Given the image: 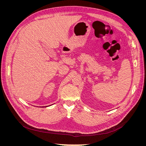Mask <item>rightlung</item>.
Segmentation results:
<instances>
[{"mask_svg": "<svg viewBox=\"0 0 146 146\" xmlns=\"http://www.w3.org/2000/svg\"><path fill=\"white\" fill-rule=\"evenodd\" d=\"M46 107H47V106H46Z\"/></svg>", "mask_w": 146, "mask_h": 146, "instance_id": "right-lung-1", "label": "right lung"}]
</instances>
